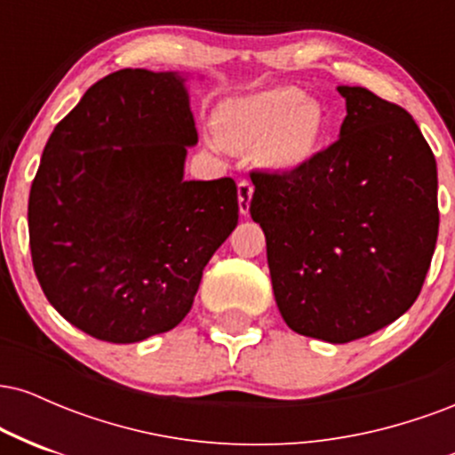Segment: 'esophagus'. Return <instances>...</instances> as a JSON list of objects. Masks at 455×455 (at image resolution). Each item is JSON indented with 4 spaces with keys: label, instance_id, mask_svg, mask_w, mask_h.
Here are the masks:
<instances>
[{
    "label": "esophagus",
    "instance_id": "obj_1",
    "mask_svg": "<svg viewBox=\"0 0 455 455\" xmlns=\"http://www.w3.org/2000/svg\"><path fill=\"white\" fill-rule=\"evenodd\" d=\"M252 195H254L252 181L239 180L237 181V203H239V212H242V216H248L250 213V198H252Z\"/></svg>",
    "mask_w": 455,
    "mask_h": 455
}]
</instances>
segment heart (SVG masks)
Here are the masks:
<instances>
[{
    "label": "heart",
    "mask_w": 455,
    "mask_h": 455,
    "mask_svg": "<svg viewBox=\"0 0 455 455\" xmlns=\"http://www.w3.org/2000/svg\"><path fill=\"white\" fill-rule=\"evenodd\" d=\"M323 115L316 102L301 100L291 87H275L227 100L216 113L220 143L235 149L257 148L271 169L304 164L321 137Z\"/></svg>",
    "instance_id": "heart-1"
}]
</instances>
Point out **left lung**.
<instances>
[{
    "label": "left lung",
    "mask_w": 455,
    "mask_h": 455,
    "mask_svg": "<svg viewBox=\"0 0 455 455\" xmlns=\"http://www.w3.org/2000/svg\"><path fill=\"white\" fill-rule=\"evenodd\" d=\"M347 98L340 139L286 173L252 171L275 304L293 331L344 344L415 304L438 235L436 160L398 104Z\"/></svg>",
    "instance_id": "obj_1"
}]
</instances>
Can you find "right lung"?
I'll list each match as a JSON object with an SVG mask.
<instances>
[{"label":"right lung","mask_w":455,"mask_h":455,"mask_svg":"<svg viewBox=\"0 0 455 455\" xmlns=\"http://www.w3.org/2000/svg\"><path fill=\"white\" fill-rule=\"evenodd\" d=\"M196 140L184 78L140 68L93 83L46 140L29 190L31 263L81 331L140 342L190 312L239 218L231 177L184 181Z\"/></svg>","instance_id":"add662e5"}]
</instances>
